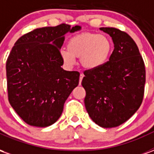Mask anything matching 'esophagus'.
Wrapping results in <instances>:
<instances>
[{
	"mask_svg": "<svg viewBox=\"0 0 154 154\" xmlns=\"http://www.w3.org/2000/svg\"><path fill=\"white\" fill-rule=\"evenodd\" d=\"M84 75L82 73H81L80 75V78H79V85H81V83H82V78H83Z\"/></svg>",
	"mask_w": 154,
	"mask_h": 154,
	"instance_id": "obj_1",
	"label": "esophagus"
}]
</instances>
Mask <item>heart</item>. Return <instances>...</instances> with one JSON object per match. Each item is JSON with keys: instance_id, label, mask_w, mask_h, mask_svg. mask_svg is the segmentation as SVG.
<instances>
[{"instance_id": "heart-1", "label": "heart", "mask_w": 154, "mask_h": 154, "mask_svg": "<svg viewBox=\"0 0 154 154\" xmlns=\"http://www.w3.org/2000/svg\"><path fill=\"white\" fill-rule=\"evenodd\" d=\"M67 49L60 51L62 60L68 67L73 66L76 57H80L81 65L87 70H95L106 63L112 51V43L106 35L82 33L72 37Z\"/></svg>"}]
</instances>
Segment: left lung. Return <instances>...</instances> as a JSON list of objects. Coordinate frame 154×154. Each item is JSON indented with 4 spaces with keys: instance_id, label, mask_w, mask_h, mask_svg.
<instances>
[{
    "instance_id": "obj_1",
    "label": "left lung",
    "mask_w": 154,
    "mask_h": 154,
    "mask_svg": "<svg viewBox=\"0 0 154 154\" xmlns=\"http://www.w3.org/2000/svg\"><path fill=\"white\" fill-rule=\"evenodd\" d=\"M100 29L111 37L115 48L103 66L84 72V103L97 125L114 128L127 121L141 106L145 67L137 44L128 34L110 27Z\"/></svg>"
}]
</instances>
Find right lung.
I'll use <instances>...</instances> for the list:
<instances>
[{"label": "right lung", "instance_id": "obj_1", "mask_svg": "<svg viewBox=\"0 0 154 154\" xmlns=\"http://www.w3.org/2000/svg\"><path fill=\"white\" fill-rule=\"evenodd\" d=\"M82 27L62 24L36 29L15 42L6 61L9 102L25 123L47 127L59 119L80 73L66 71L60 49L67 33Z\"/></svg>", "mask_w": 154, "mask_h": 154}]
</instances>
